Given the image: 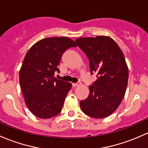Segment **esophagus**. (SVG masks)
Returning <instances> with one entry per match:
<instances>
[{
	"label": "esophagus",
	"mask_w": 148,
	"mask_h": 148,
	"mask_svg": "<svg viewBox=\"0 0 148 148\" xmlns=\"http://www.w3.org/2000/svg\"><path fill=\"white\" fill-rule=\"evenodd\" d=\"M81 84H82V83H81L80 82H77V83L73 84V86H81Z\"/></svg>",
	"instance_id": "1"
}]
</instances>
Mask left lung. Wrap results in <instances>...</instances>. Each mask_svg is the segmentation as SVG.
<instances>
[{"label": "left lung", "mask_w": 148, "mask_h": 148, "mask_svg": "<svg viewBox=\"0 0 148 148\" xmlns=\"http://www.w3.org/2000/svg\"><path fill=\"white\" fill-rule=\"evenodd\" d=\"M89 60L91 74L97 79L89 86L88 98L80 102L82 111L95 119H103L116 109L125 94L128 68L117 43L108 36L80 37L76 40Z\"/></svg>", "instance_id": "left-lung-1"}]
</instances>
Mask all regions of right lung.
I'll list each match as a JSON object with an SVG mask.
<instances>
[{"instance_id": "obj_1", "label": "right lung", "mask_w": 148, "mask_h": 148, "mask_svg": "<svg viewBox=\"0 0 148 148\" xmlns=\"http://www.w3.org/2000/svg\"><path fill=\"white\" fill-rule=\"evenodd\" d=\"M77 46L69 37H47L27 51L20 69V84L26 106L37 117L50 119L61 112L71 84L55 78L54 72L60 71L57 66L65 50Z\"/></svg>"}]
</instances>
